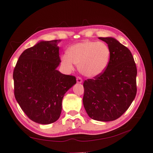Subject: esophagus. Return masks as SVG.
I'll use <instances>...</instances> for the list:
<instances>
[{"mask_svg": "<svg viewBox=\"0 0 153 153\" xmlns=\"http://www.w3.org/2000/svg\"><path fill=\"white\" fill-rule=\"evenodd\" d=\"M76 80H77V83H82L83 82V80L80 77H77Z\"/></svg>", "mask_w": 153, "mask_h": 153, "instance_id": "esophagus-1", "label": "esophagus"}]
</instances>
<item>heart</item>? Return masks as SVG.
<instances>
[{
  "label": "heart",
  "instance_id": "heart-1",
  "mask_svg": "<svg viewBox=\"0 0 153 153\" xmlns=\"http://www.w3.org/2000/svg\"><path fill=\"white\" fill-rule=\"evenodd\" d=\"M110 50L102 42L85 41L72 45L62 56V64L68 70H73L74 64L81 73L93 78L101 75L108 67Z\"/></svg>",
  "mask_w": 153,
  "mask_h": 153
}]
</instances>
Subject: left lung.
<instances>
[{"label": "left lung", "mask_w": 153, "mask_h": 153, "mask_svg": "<svg viewBox=\"0 0 153 153\" xmlns=\"http://www.w3.org/2000/svg\"><path fill=\"white\" fill-rule=\"evenodd\" d=\"M108 44V67L99 76L83 83V103L87 114L97 121L120 118L131 105L137 93V68L131 51L113 37H99Z\"/></svg>", "instance_id": "1"}]
</instances>
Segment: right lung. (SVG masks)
<instances>
[{
    "instance_id": "1",
    "label": "right lung",
    "mask_w": 153,
    "mask_h": 153,
    "mask_svg": "<svg viewBox=\"0 0 153 153\" xmlns=\"http://www.w3.org/2000/svg\"><path fill=\"white\" fill-rule=\"evenodd\" d=\"M59 42L41 41L27 48L13 72L16 100L28 118L40 124L59 118L65 93L76 83V77L56 70L61 62Z\"/></svg>"
}]
</instances>
